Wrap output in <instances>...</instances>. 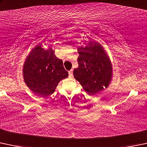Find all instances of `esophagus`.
Returning a JSON list of instances; mask_svg holds the SVG:
<instances>
[{
  "label": "esophagus",
  "mask_w": 147,
  "mask_h": 147,
  "mask_svg": "<svg viewBox=\"0 0 147 147\" xmlns=\"http://www.w3.org/2000/svg\"><path fill=\"white\" fill-rule=\"evenodd\" d=\"M69 73V78H72V75H73V72H72V69H71V70H69L68 72Z\"/></svg>",
  "instance_id": "obj_1"
}]
</instances>
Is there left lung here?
Wrapping results in <instances>:
<instances>
[{"instance_id":"obj_1","label":"left lung","mask_w":147,"mask_h":147,"mask_svg":"<svg viewBox=\"0 0 147 147\" xmlns=\"http://www.w3.org/2000/svg\"><path fill=\"white\" fill-rule=\"evenodd\" d=\"M79 66L74 69V78L86 93L98 94L109 87L112 81L113 66L104 48L96 41L78 48Z\"/></svg>"}]
</instances>
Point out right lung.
Wrapping results in <instances>:
<instances>
[{
  "mask_svg": "<svg viewBox=\"0 0 147 147\" xmlns=\"http://www.w3.org/2000/svg\"><path fill=\"white\" fill-rule=\"evenodd\" d=\"M55 51L35 46L29 52L23 65V78L29 89L36 95L45 97L55 92L58 83L68 77L61 59Z\"/></svg>",
  "mask_w": 147,
  "mask_h": 147,
  "instance_id": "1",
  "label": "right lung"
}]
</instances>
